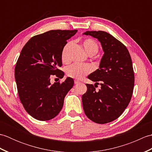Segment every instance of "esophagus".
<instances>
[{
    "label": "esophagus",
    "instance_id": "1",
    "mask_svg": "<svg viewBox=\"0 0 152 152\" xmlns=\"http://www.w3.org/2000/svg\"><path fill=\"white\" fill-rule=\"evenodd\" d=\"M80 83V82L78 81V80H74V83H75V84H78Z\"/></svg>",
    "mask_w": 152,
    "mask_h": 152
}]
</instances>
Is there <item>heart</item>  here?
<instances>
[{
	"instance_id": "b5f03b06",
	"label": "heart",
	"mask_w": 152,
	"mask_h": 152,
	"mask_svg": "<svg viewBox=\"0 0 152 152\" xmlns=\"http://www.w3.org/2000/svg\"><path fill=\"white\" fill-rule=\"evenodd\" d=\"M70 43L66 44L61 53V59L63 63H67L69 61L68 57V50L70 47ZM83 46L86 52L89 55L95 54L99 50L98 44L96 42L91 38H87L83 42ZM93 68L89 64H82L79 63H74L69 66L66 69V75L70 78L80 80L83 77L91 72Z\"/></svg>"
}]
</instances>
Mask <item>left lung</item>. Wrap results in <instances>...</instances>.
Here are the masks:
<instances>
[{
  "mask_svg": "<svg viewBox=\"0 0 152 152\" xmlns=\"http://www.w3.org/2000/svg\"><path fill=\"white\" fill-rule=\"evenodd\" d=\"M83 34L97 38L104 52L99 69L88 77L96 83L86 84L88 89L82 98L83 110L91 121L107 124L118 118L131 101L134 84L131 57L125 45L106 32ZM96 84L101 85L99 91Z\"/></svg>",
  "mask_w": 152,
  "mask_h": 152,
  "instance_id": "left-lung-1",
  "label": "left lung"
}]
</instances>
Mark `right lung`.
Wrapping results in <instances>:
<instances>
[{"mask_svg": "<svg viewBox=\"0 0 152 152\" xmlns=\"http://www.w3.org/2000/svg\"><path fill=\"white\" fill-rule=\"evenodd\" d=\"M77 30H51L28 40L21 51L15 67L19 99L28 114L40 121L55 118L63 108L64 99L74 86L72 78L51 84L56 75L63 78L61 53L66 40Z\"/></svg>", "mask_w": 152, "mask_h": 152, "instance_id": "add662e5", "label": "right lung"}]
</instances>
